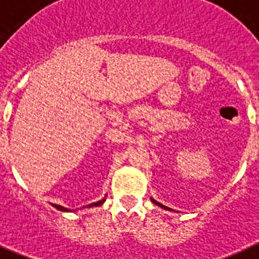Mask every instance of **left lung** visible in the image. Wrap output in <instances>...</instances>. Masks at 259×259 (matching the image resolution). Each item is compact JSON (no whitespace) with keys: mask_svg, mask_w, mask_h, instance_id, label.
I'll use <instances>...</instances> for the list:
<instances>
[{"mask_svg":"<svg viewBox=\"0 0 259 259\" xmlns=\"http://www.w3.org/2000/svg\"><path fill=\"white\" fill-rule=\"evenodd\" d=\"M151 201H152L153 204H156V205H159V206H161V208H164V209H169V208H166V206H164V205H161V204H160V202L155 201V200H153V198H151ZM170 210H172V209H170Z\"/></svg>","mask_w":259,"mask_h":259,"instance_id":"left-lung-1","label":"left lung"}]
</instances>
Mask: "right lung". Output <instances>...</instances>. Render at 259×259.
Returning <instances> with one entry per match:
<instances>
[{
	"mask_svg": "<svg viewBox=\"0 0 259 259\" xmlns=\"http://www.w3.org/2000/svg\"><path fill=\"white\" fill-rule=\"evenodd\" d=\"M103 202H104V198H103V200H100V201H96V202H93V204H90L89 206H99V205H102ZM54 206L57 209H59V210H62V211H68L67 208H63V206H61V205H54Z\"/></svg>",
	"mask_w": 259,
	"mask_h": 259,
	"instance_id": "add662e5",
	"label": "right lung"
}]
</instances>
